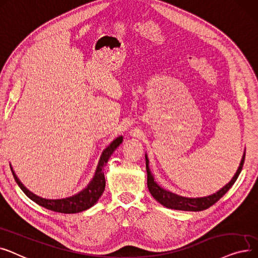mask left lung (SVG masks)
I'll use <instances>...</instances> for the list:
<instances>
[{
    "mask_svg": "<svg viewBox=\"0 0 258 258\" xmlns=\"http://www.w3.org/2000/svg\"><path fill=\"white\" fill-rule=\"evenodd\" d=\"M244 156L246 153H243L241 162L239 164V167L236 171V173L233 176V178L227 183L225 187H223L216 193L205 196V198H196V199H189L183 198V196H179L177 194H174L172 192H169L162 187H159L154 180V177L149 169V159L147 157V154H145L146 157V170H147V185H148V189L153 198L163 206L170 208V209L174 210H181V211H203L208 209V208L214 205L217 201H219L223 196L228 192V190L233 186L240 173V171L243 166Z\"/></svg>",
    "mask_w": 258,
    "mask_h": 258,
    "instance_id": "1",
    "label": "left lung"
}]
</instances>
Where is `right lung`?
<instances>
[{
    "mask_svg": "<svg viewBox=\"0 0 258 258\" xmlns=\"http://www.w3.org/2000/svg\"><path fill=\"white\" fill-rule=\"evenodd\" d=\"M122 137L116 138L111 144H110L107 148L103 151L101 158L97 164L96 170L93 178L88 183V186L84 190L79 192L76 195H72L70 198L62 199V200H46L42 199L40 196L33 194L30 192L26 187H24L23 183L20 181L18 176L16 175L14 169L10 166L11 172L14 174V177L19 185V187L22 189V191L25 193L28 198L36 203L38 205L46 208L48 210H51L58 213H79L82 211H85L91 208L103 194L106 186V180L104 175V167L108 163L109 157L114 152V150L121 144Z\"/></svg>",
    "mask_w": 258,
    "mask_h": 258,
    "instance_id": "obj_1",
    "label": "right lung"
}]
</instances>
